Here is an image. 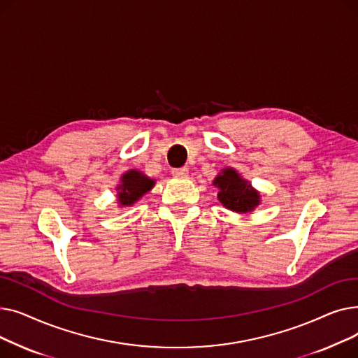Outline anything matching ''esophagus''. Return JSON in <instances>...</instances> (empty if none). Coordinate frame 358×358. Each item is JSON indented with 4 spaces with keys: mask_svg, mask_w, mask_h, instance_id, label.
<instances>
[{
    "mask_svg": "<svg viewBox=\"0 0 358 358\" xmlns=\"http://www.w3.org/2000/svg\"><path fill=\"white\" fill-rule=\"evenodd\" d=\"M171 173H173V176H174V177H178V178H184V177L189 176V169H187L185 166H182V168H174Z\"/></svg>",
    "mask_w": 358,
    "mask_h": 358,
    "instance_id": "obj_1",
    "label": "esophagus"
}]
</instances>
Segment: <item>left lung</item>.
<instances>
[{
  "instance_id": "8db88e82",
  "label": "left lung",
  "mask_w": 358,
  "mask_h": 358,
  "mask_svg": "<svg viewBox=\"0 0 358 358\" xmlns=\"http://www.w3.org/2000/svg\"><path fill=\"white\" fill-rule=\"evenodd\" d=\"M213 184L220 189L217 199L224 208L231 210L241 213L251 212L259 203V194L231 168L223 169V174L217 176Z\"/></svg>"
}]
</instances>
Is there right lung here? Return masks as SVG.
<instances>
[{
  "label": "right lung",
  "mask_w": 358,
  "mask_h": 358,
  "mask_svg": "<svg viewBox=\"0 0 358 358\" xmlns=\"http://www.w3.org/2000/svg\"><path fill=\"white\" fill-rule=\"evenodd\" d=\"M154 187V180H149L139 171H129L122 177V185L117 187L122 204H134L139 197Z\"/></svg>",
  "instance_id": "right-lung-1"
}]
</instances>
